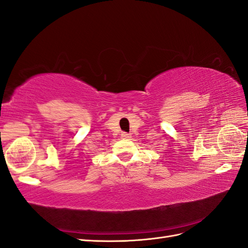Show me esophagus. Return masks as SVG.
Instances as JSON below:
<instances>
[{"label": "esophagus", "mask_w": 248, "mask_h": 248, "mask_svg": "<svg viewBox=\"0 0 248 248\" xmlns=\"http://www.w3.org/2000/svg\"><path fill=\"white\" fill-rule=\"evenodd\" d=\"M121 136H122L123 139H129V138H130V134L127 133V132H123V133L121 134Z\"/></svg>", "instance_id": "1"}]
</instances>
